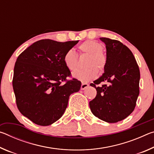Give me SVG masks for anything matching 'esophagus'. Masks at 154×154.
Here are the masks:
<instances>
[{
	"label": "esophagus",
	"mask_w": 154,
	"mask_h": 154,
	"mask_svg": "<svg viewBox=\"0 0 154 154\" xmlns=\"http://www.w3.org/2000/svg\"><path fill=\"white\" fill-rule=\"evenodd\" d=\"M89 86V84H88V83H83L82 84V86H81V90H85L86 89V88Z\"/></svg>",
	"instance_id": "esophagus-1"
}]
</instances>
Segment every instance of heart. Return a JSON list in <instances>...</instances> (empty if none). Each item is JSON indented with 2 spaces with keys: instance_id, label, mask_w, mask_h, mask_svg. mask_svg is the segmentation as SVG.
Segmentation results:
<instances>
[{
  "instance_id": "heart-1",
  "label": "heart",
  "mask_w": 154,
  "mask_h": 154,
  "mask_svg": "<svg viewBox=\"0 0 154 154\" xmlns=\"http://www.w3.org/2000/svg\"><path fill=\"white\" fill-rule=\"evenodd\" d=\"M81 54H86L88 58L85 69L79 70L73 73V77L82 82H88L96 77L98 70L100 72L105 71L107 64V56L103 51V47L100 43L93 40H87L78 47ZM63 60L70 71H75L78 67V56L73 49L65 52Z\"/></svg>"
}]
</instances>
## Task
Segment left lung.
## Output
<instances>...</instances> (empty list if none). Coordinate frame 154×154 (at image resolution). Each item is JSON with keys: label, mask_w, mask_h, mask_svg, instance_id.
Listing matches in <instances>:
<instances>
[{"label": "left lung", "mask_w": 154, "mask_h": 154, "mask_svg": "<svg viewBox=\"0 0 154 154\" xmlns=\"http://www.w3.org/2000/svg\"><path fill=\"white\" fill-rule=\"evenodd\" d=\"M100 39L106 45L107 64L102 76L90 83L97 94L89 105L96 117L116 123L126 118L136 106L139 68L132 51L120 41L105 37Z\"/></svg>", "instance_id": "obj_1"}]
</instances>
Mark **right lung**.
Masks as SVG:
<instances>
[{"instance_id": "obj_1", "label": "right lung", "mask_w": 154, "mask_h": 154, "mask_svg": "<svg viewBox=\"0 0 154 154\" xmlns=\"http://www.w3.org/2000/svg\"><path fill=\"white\" fill-rule=\"evenodd\" d=\"M79 42L42 39L22 52L15 62L13 88L18 109L33 123L49 126L61 118L70 95L82 82L71 77L64 55Z\"/></svg>"}]
</instances>
